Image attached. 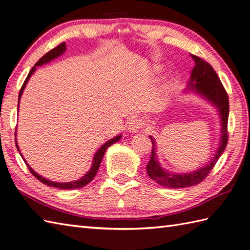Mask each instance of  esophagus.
Segmentation results:
<instances>
[{"mask_svg":"<svg viewBox=\"0 0 250 250\" xmlns=\"http://www.w3.org/2000/svg\"><path fill=\"white\" fill-rule=\"evenodd\" d=\"M142 128H143L142 119L135 117V118H133L130 121L129 130H130V132H132V133H136V132H139Z\"/></svg>","mask_w":250,"mask_h":250,"instance_id":"34e87169","label":"esophagus"}]
</instances>
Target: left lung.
<instances>
[{
    "label": "left lung",
    "instance_id": "obj_1",
    "mask_svg": "<svg viewBox=\"0 0 250 250\" xmlns=\"http://www.w3.org/2000/svg\"><path fill=\"white\" fill-rule=\"evenodd\" d=\"M194 61V67L191 72V78H190V84L189 89L194 90L195 92L201 94L202 97L207 99L209 102L213 103L219 110V114L221 117V140H220V146L217 150L215 157L211 159L207 166L203 167L198 171L186 173V174H174L168 173L166 169L161 167L160 164L158 162V159L156 156V145L155 141L150 136V140L152 143V149H151V157L150 160L148 162L146 169L147 174L151 179L155 180L159 185L164 186L167 188H186L191 187V186H195L200 184L201 182L208 176L211 169L214 168L216 162L225 151L227 144H228V118H229V98H228V93L221 83L220 79L217 75V73L208 62L205 61L202 58L191 55Z\"/></svg>",
    "mask_w": 250,
    "mask_h": 250
}]
</instances>
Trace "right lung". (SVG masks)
I'll return each instance as SVG.
<instances>
[{
    "instance_id": "obj_1",
    "label": "right lung",
    "mask_w": 250,
    "mask_h": 250,
    "mask_svg": "<svg viewBox=\"0 0 250 250\" xmlns=\"http://www.w3.org/2000/svg\"><path fill=\"white\" fill-rule=\"evenodd\" d=\"M64 51H65V43H64V42H63V43L59 44L57 47H55V48H52L51 50H49L48 52H47L46 55H44L43 57H42L41 59L35 63V66H40V65L45 64V63H48L49 61L54 60L55 58H57V57H59L60 55H62ZM35 66H33V67L31 68V71L29 72L28 76H26L25 81H24V83H23V84H22V87H21V89H20L18 103H19L20 97H21V94H22V91H23V89H24V87H25L26 83H28V81L30 79L31 75H32V74H33L34 71H35ZM18 105H19V104H18ZM15 135H16V133H15ZM120 137H121V135H118V136L114 137V139L109 140L108 142H106L105 144H104L102 147H101L100 149L97 151V153H95V155H94L93 162H92V167H91V168L89 169L88 173H87L86 175H84V176H83L79 180H76V182H71V183H56V182H51V180H48V179L44 178L43 176H41V175L35 173V172L33 171V169H32V168L30 167L29 164L26 163V161L24 160V158L22 157V155H21V153H20V155H21V157H22L23 161L25 162L26 167H28L29 171L32 173V175H33V176H34L35 178L39 179L41 183H43V184H45V185H47V186H50V187H55V188H59V189H78V188L84 187V186L88 185V184H89L90 182H91V180L94 178V176H95V175H97V173H98V169H99V167H100L101 161H102V159H103L105 150L107 149V148H108L110 145H113L114 143L118 142V141L120 140ZM15 143H16V147H17L18 151H20V150H19V147H18V145H17V141H16V139H15Z\"/></svg>"
}]
</instances>
